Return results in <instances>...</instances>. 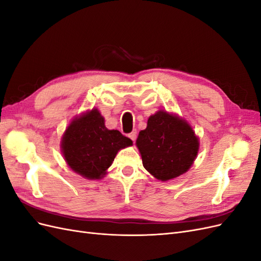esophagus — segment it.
I'll return each mask as SVG.
<instances>
[{
	"label": "esophagus",
	"mask_w": 261,
	"mask_h": 261,
	"mask_svg": "<svg viewBox=\"0 0 261 261\" xmlns=\"http://www.w3.org/2000/svg\"><path fill=\"white\" fill-rule=\"evenodd\" d=\"M128 137H129L133 141H135V140H136V137H137V133H136V130H134V132L129 133V134H128Z\"/></svg>",
	"instance_id": "obj_1"
}]
</instances>
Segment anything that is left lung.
<instances>
[{"label": "left lung", "instance_id": "left-lung-1", "mask_svg": "<svg viewBox=\"0 0 261 261\" xmlns=\"http://www.w3.org/2000/svg\"><path fill=\"white\" fill-rule=\"evenodd\" d=\"M136 145L144 168L160 180L185 173L195 160L199 143L184 120L159 111L148 118L147 128L139 132Z\"/></svg>", "mask_w": 261, "mask_h": 261}]
</instances>
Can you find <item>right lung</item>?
Returning <instances> with one entry per match:
<instances>
[{
	"instance_id": "1",
	"label": "right lung",
	"mask_w": 261,
	"mask_h": 261,
	"mask_svg": "<svg viewBox=\"0 0 261 261\" xmlns=\"http://www.w3.org/2000/svg\"><path fill=\"white\" fill-rule=\"evenodd\" d=\"M133 141L116 129L106 127L97 109L68 125L62 139V150L69 168L89 179L103 177L120 149Z\"/></svg>"
}]
</instances>
